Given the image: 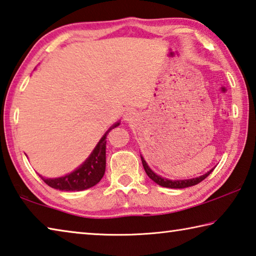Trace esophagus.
<instances>
[{
  "mask_svg": "<svg viewBox=\"0 0 256 256\" xmlns=\"http://www.w3.org/2000/svg\"><path fill=\"white\" fill-rule=\"evenodd\" d=\"M134 116H136V112L130 110L126 112V114L124 115V120H128V122H131V120H133Z\"/></svg>",
  "mask_w": 256,
  "mask_h": 256,
  "instance_id": "esophagus-1",
  "label": "esophagus"
}]
</instances>
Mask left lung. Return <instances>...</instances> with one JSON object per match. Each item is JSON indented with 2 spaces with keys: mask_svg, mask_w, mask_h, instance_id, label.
<instances>
[{
  "mask_svg": "<svg viewBox=\"0 0 256 256\" xmlns=\"http://www.w3.org/2000/svg\"><path fill=\"white\" fill-rule=\"evenodd\" d=\"M141 160H142V164H144V168L146 172V175H148L150 178L154 182V183H157L158 185L162 186V188H190V186L196 185L204 178H206V177L211 174V172L214 170V168H212L211 170L206 172V174H203L198 177H194V178L172 180L164 178V177L156 174L154 170H151V168L148 166V164H146V162L144 160V158L142 157V156H141Z\"/></svg>",
  "mask_w": 256,
  "mask_h": 256,
  "instance_id": "1",
  "label": "left lung"
}]
</instances>
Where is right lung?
<instances>
[{"mask_svg": "<svg viewBox=\"0 0 256 256\" xmlns=\"http://www.w3.org/2000/svg\"><path fill=\"white\" fill-rule=\"evenodd\" d=\"M118 125L120 120L108 128L84 162L70 174L56 178H46L40 175V178L50 188L60 190H84L98 184L106 170V136L112 128Z\"/></svg>", "mask_w": 256, "mask_h": 256, "instance_id": "right-lung-1", "label": "right lung"}]
</instances>
